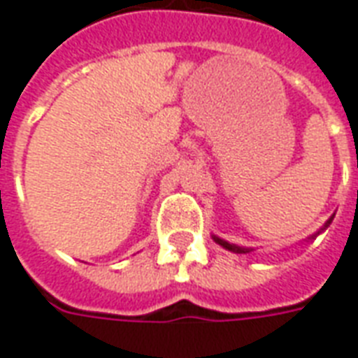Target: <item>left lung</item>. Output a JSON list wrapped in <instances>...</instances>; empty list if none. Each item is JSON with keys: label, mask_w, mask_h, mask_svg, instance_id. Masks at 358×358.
I'll return each instance as SVG.
<instances>
[{"label": "left lung", "mask_w": 358, "mask_h": 358, "mask_svg": "<svg viewBox=\"0 0 358 358\" xmlns=\"http://www.w3.org/2000/svg\"><path fill=\"white\" fill-rule=\"evenodd\" d=\"M331 220H334V215H331V217H329L328 222H326V224H324V227H322L320 231H318V233H314V235H310V237H308V239H306V241L316 239V235H320V233L324 231V229H326V227H329V224H331ZM212 239H214L215 243H217V245H220V247H224L225 250H231V252H237V255H247V252H252V250H255V248H247V247H239V245H233V243H229V241L220 239V237H215V235H212Z\"/></svg>", "instance_id": "8db88e82"}]
</instances>
